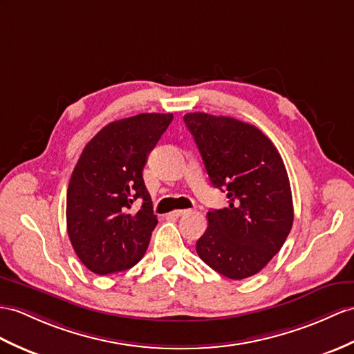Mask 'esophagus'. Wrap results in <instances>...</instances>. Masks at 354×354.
<instances>
[{
  "instance_id": "obj_1",
  "label": "esophagus",
  "mask_w": 354,
  "mask_h": 354,
  "mask_svg": "<svg viewBox=\"0 0 354 354\" xmlns=\"http://www.w3.org/2000/svg\"><path fill=\"white\" fill-rule=\"evenodd\" d=\"M186 213H189V210L182 209V210H174L171 214H172V216H174V218H178V216H183V214H186Z\"/></svg>"
}]
</instances>
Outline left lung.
<instances>
[{
  "instance_id": "1",
  "label": "left lung",
  "mask_w": 354,
  "mask_h": 354,
  "mask_svg": "<svg viewBox=\"0 0 354 354\" xmlns=\"http://www.w3.org/2000/svg\"><path fill=\"white\" fill-rule=\"evenodd\" d=\"M214 187L228 207L207 213L196 254L230 279L260 272L279 252L292 227L286 165L260 129L232 117L191 112L183 117Z\"/></svg>"
}]
</instances>
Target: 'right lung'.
I'll use <instances>...</instances> for the list:
<instances>
[{"label":"right lung","instance_id":"1","mask_svg":"<svg viewBox=\"0 0 354 354\" xmlns=\"http://www.w3.org/2000/svg\"><path fill=\"white\" fill-rule=\"evenodd\" d=\"M172 114L117 120L85 145L67 187V232L88 270L109 274L141 260L158 225L142 169ZM140 201L142 207L134 210Z\"/></svg>","mask_w":354,"mask_h":354}]
</instances>
